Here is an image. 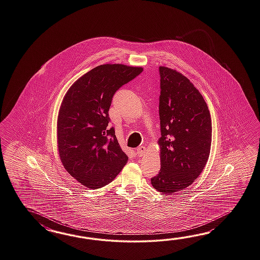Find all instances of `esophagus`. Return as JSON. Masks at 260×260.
I'll return each instance as SVG.
<instances>
[{"label":"esophagus","mask_w":260,"mask_h":260,"mask_svg":"<svg viewBox=\"0 0 260 260\" xmlns=\"http://www.w3.org/2000/svg\"><path fill=\"white\" fill-rule=\"evenodd\" d=\"M136 151H137V155H138L139 157L144 156L146 151V146H140L139 147L137 148V150H136Z\"/></svg>","instance_id":"34e87169"}]
</instances>
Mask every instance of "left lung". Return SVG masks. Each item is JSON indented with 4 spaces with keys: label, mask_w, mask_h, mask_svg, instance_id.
<instances>
[{
    "label": "left lung",
    "mask_w": 260,
    "mask_h": 260,
    "mask_svg": "<svg viewBox=\"0 0 260 260\" xmlns=\"http://www.w3.org/2000/svg\"><path fill=\"white\" fill-rule=\"evenodd\" d=\"M158 139L160 170L153 188L170 194L184 190L202 173L211 146V118L201 93L176 70L159 67Z\"/></svg>",
    "instance_id": "left-lung-1"
}]
</instances>
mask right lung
Returning a JSON list of instances; mask_svg holds the SVG:
<instances>
[{
    "instance_id": "1",
    "label": "right lung",
    "mask_w": 260,
    "mask_h": 260,
    "mask_svg": "<svg viewBox=\"0 0 260 260\" xmlns=\"http://www.w3.org/2000/svg\"><path fill=\"white\" fill-rule=\"evenodd\" d=\"M143 71L141 67L105 63L79 78L63 96L57 117V146L63 167L79 183L100 189L127 164L109 109L116 90Z\"/></svg>"
}]
</instances>
